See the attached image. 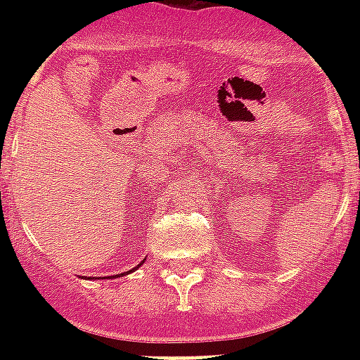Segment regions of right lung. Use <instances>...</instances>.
Instances as JSON below:
<instances>
[{
    "instance_id": "right-lung-1",
    "label": "right lung",
    "mask_w": 360,
    "mask_h": 360,
    "mask_svg": "<svg viewBox=\"0 0 360 360\" xmlns=\"http://www.w3.org/2000/svg\"><path fill=\"white\" fill-rule=\"evenodd\" d=\"M140 265H141V263H140ZM140 265H138V267H140ZM138 267H134V269H132V271H136V269H138ZM127 273H130V271H127ZM115 276H120V274H115Z\"/></svg>"
}]
</instances>
